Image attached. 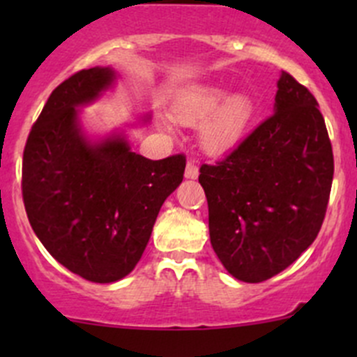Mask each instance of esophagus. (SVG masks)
Returning <instances> with one entry per match:
<instances>
[{
    "label": "esophagus",
    "mask_w": 357,
    "mask_h": 357,
    "mask_svg": "<svg viewBox=\"0 0 357 357\" xmlns=\"http://www.w3.org/2000/svg\"><path fill=\"white\" fill-rule=\"evenodd\" d=\"M185 178L188 179H197L199 178V165H197L195 160H188L185 169Z\"/></svg>",
    "instance_id": "esophagus-1"
}]
</instances>
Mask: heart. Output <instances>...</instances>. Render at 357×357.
Masks as SVG:
<instances>
[{"instance_id":"1","label":"heart","mask_w":357,"mask_h":357,"mask_svg":"<svg viewBox=\"0 0 357 357\" xmlns=\"http://www.w3.org/2000/svg\"><path fill=\"white\" fill-rule=\"evenodd\" d=\"M172 117L183 126L200 129L202 146L211 155L231 152L245 138L257 112L254 98L222 86H197L181 91L171 105ZM160 126L171 129L167 121Z\"/></svg>"}]
</instances>
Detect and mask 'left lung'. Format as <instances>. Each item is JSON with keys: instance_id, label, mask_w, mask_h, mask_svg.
<instances>
[{"instance_id": "left-lung-1", "label": "left lung", "mask_w": 357, "mask_h": 357, "mask_svg": "<svg viewBox=\"0 0 357 357\" xmlns=\"http://www.w3.org/2000/svg\"><path fill=\"white\" fill-rule=\"evenodd\" d=\"M276 86L275 114L199 176L212 248L245 283L269 280L307 250L332 190V143L318 102L287 72Z\"/></svg>"}]
</instances>
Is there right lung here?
Returning <instances> with one entry per match:
<instances>
[{
    "label": "right lung",
    "instance_id": "add662e5",
    "mask_svg": "<svg viewBox=\"0 0 357 357\" xmlns=\"http://www.w3.org/2000/svg\"><path fill=\"white\" fill-rule=\"evenodd\" d=\"M115 79L112 67H93L56 86L22 162V197L36 236L68 271L95 283L117 282L135 269L186 167L185 155L150 160L132 152L124 131L86 135L81 107Z\"/></svg>",
    "mask_w": 357,
    "mask_h": 357
}]
</instances>
